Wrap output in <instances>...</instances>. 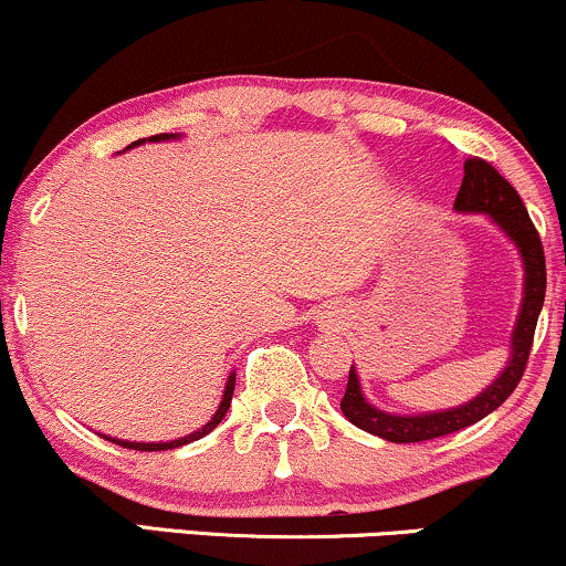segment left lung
I'll list each match as a JSON object with an SVG mask.
<instances>
[{
    "mask_svg": "<svg viewBox=\"0 0 566 566\" xmlns=\"http://www.w3.org/2000/svg\"><path fill=\"white\" fill-rule=\"evenodd\" d=\"M453 209L464 214H488L520 251L522 268H525V289H522V306L512 331V354H509L506 367L501 369L499 378L483 394H478L475 399L462 403V407L424 411V415H390V411L373 407L361 396L357 369L352 365L346 394L340 399V411L359 430L386 438L390 443L430 441V438L449 436V432L480 422L493 409H499L512 396V390L520 386L522 373L527 367L530 348H533L535 325H538L543 298H546V256H543L538 230L530 220L520 193L514 191V186L491 163L480 157H470L464 163L462 188H459Z\"/></svg>",
    "mask_w": 566,
    "mask_h": 566,
    "instance_id": "left-lung-1",
    "label": "left lung"
}]
</instances>
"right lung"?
Segmentation results:
<instances>
[{
  "label": "right lung",
  "instance_id": "obj_1",
  "mask_svg": "<svg viewBox=\"0 0 566 566\" xmlns=\"http://www.w3.org/2000/svg\"><path fill=\"white\" fill-rule=\"evenodd\" d=\"M170 138H180V136H176V134H157V136H149V142H170ZM144 142H146V138H138V142H134V144L128 146V149H134V146L144 144ZM233 388H235V373H230V378L226 382V390H222V401H220L218 411H214V415H212V420H209L205 428L193 430L191 436L178 438V441H170V443H134V441H120V438H109V436H102V438H107L109 443L123 446V449H136V451H167V449H178V446H186V443H191V441H199V438L209 436V432H212L222 422V417H226V411L230 409V399H233Z\"/></svg>",
  "mask_w": 566,
  "mask_h": 566
}]
</instances>
